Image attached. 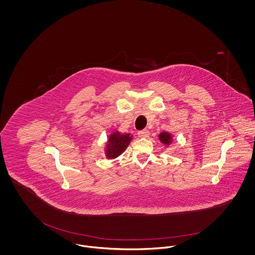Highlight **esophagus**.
<instances>
[{"instance_id":"esophagus-1","label":"esophagus","mask_w":255,"mask_h":255,"mask_svg":"<svg viewBox=\"0 0 255 255\" xmlns=\"http://www.w3.org/2000/svg\"><path fill=\"white\" fill-rule=\"evenodd\" d=\"M138 136H140V137H149V131L148 130H141V131H139L138 133Z\"/></svg>"}]
</instances>
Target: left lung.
<instances>
[{"instance_id": "8db88e82", "label": "left lung", "mask_w": 255, "mask_h": 255, "mask_svg": "<svg viewBox=\"0 0 255 255\" xmlns=\"http://www.w3.org/2000/svg\"><path fill=\"white\" fill-rule=\"evenodd\" d=\"M158 138L165 145H169V144H171L172 140H173L172 139V134L170 133H167V132H162V133H159L158 134Z\"/></svg>"}]
</instances>
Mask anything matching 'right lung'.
<instances>
[{
    "instance_id": "right-lung-1",
    "label": "right lung",
    "mask_w": 255,
    "mask_h": 255,
    "mask_svg": "<svg viewBox=\"0 0 255 255\" xmlns=\"http://www.w3.org/2000/svg\"><path fill=\"white\" fill-rule=\"evenodd\" d=\"M131 133H122L119 131L111 133L106 143V158H115L122 155L132 140Z\"/></svg>"
}]
</instances>
